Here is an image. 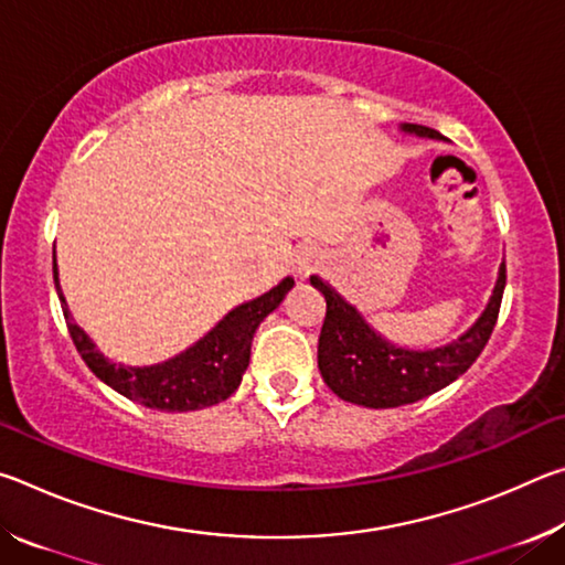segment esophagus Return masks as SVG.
<instances>
[{
	"label": "esophagus",
	"mask_w": 565,
	"mask_h": 565,
	"mask_svg": "<svg viewBox=\"0 0 565 565\" xmlns=\"http://www.w3.org/2000/svg\"><path fill=\"white\" fill-rule=\"evenodd\" d=\"M319 264H321L319 248L306 246V248H301L299 254H296V274H299L301 279H306V276H309L313 269H317Z\"/></svg>",
	"instance_id": "esophagus-1"
}]
</instances>
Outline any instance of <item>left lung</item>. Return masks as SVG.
I'll use <instances>...</instances> for the list:
<instances>
[{"label": "left lung", "instance_id": "left-lung-1", "mask_svg": "<svg viewBox=\"0 0 565 565\" xmlns=\"http://www.w3.org/2000/svg\"><path fill=\"white\" fill-rule=\"evenodd\" d=\"M401 131L426 139H444L436 129L420 127V124H401ZM311 286L327 299V317H323L319 337V371L327 386L349 404L396 408L454 384L481 356L499 319L505 264L499 269V281L493 286L489 306L473 327L446 347L426 351L401 349L386 341L319 276H311Z\"/></svg>", "mask_w": 565, "mask_h": 565}]
</instances>
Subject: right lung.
Returning a JSON list of instances; mask_svg holds the SVG:
<instances>
[{
	"mask_svg": "<svg viewBox=\"0 0 565 565\" xmlns=\"http://www.w3.org/2000/svg\"><path fill=\"white\" fill-rule=\"evenodd\" d=\"M54 286L64 303V296L56 279L54 262ZM294 289V279H286L262 294L259 299L246 301L228 311L216 327L199 339L184 353L154 366H117L104 353L97 351L92 339L70 319L64 303V319L70 327V337L76 351L92 369V374L104 384L119 391L121 396L157 411H199L222 404L242 384V376L252 356V341L259 323L284 301V296Z\"/></svg>",
	"mask_w": 565,
	"mask_h": 565,
	"instance_id": "right-lung-1",
	"label": "right lung"
}]
</instances>
